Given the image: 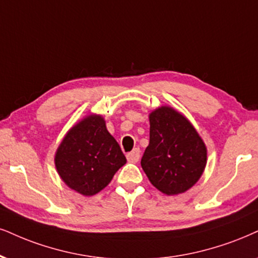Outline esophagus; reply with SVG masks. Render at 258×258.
I'll list each match as a JSON object with an SVG mask.
<instances>
[{"instance_id":"1","label":"esophagus","mask_w":258,"mask_h":258,"mask_svg":"<svg viewBox=\"0 0 258 258\" xmlns=\"http://www.w3.org/2000/svg\"><path fill=\"white\" fill-rule=\"evenodd\" d=\"M126 159H128L129 163H138L140 159V148H135L134 151L126 154Z\"/></svg>"}]
</instances>
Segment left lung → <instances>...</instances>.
<instances>
[{
  "label": "left lung",
  "mask_w": 258,
  "mask_h": 258,
  "mask_svg": "<svg viewBox=\"0 0 258 258\" xmlns=\"http://www.w3.org/2000/svg\"><path fill=\"white\" fill-rule=\"evenodd\" d=\"M149 145L141 166L152 185L165 195L187 191L207 165V147L195 126L179 111L163 105L149 113Z\"/></svg>",
  "instance_id": "obj_1"
}]
</instances>
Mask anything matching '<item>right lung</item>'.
Wrapping results in <instances>:
<instances>
[{
	"label": "right lung",
	"mask_w": 258,
	"mask_h": 258,
	"mask_svg": "<svg viewBox=\"0 0 258 258\" xmlns=\"http://www.w3.org/2000/svg\"><path fill=\"white\" fill-rule=\"evenodd\" d=\"M126 163L101 114L88 113L67 132L55 153L57 173L68 187L93 196Z\"/></svg>",
	"instance_id": "obj_1"
}]
</instances>
